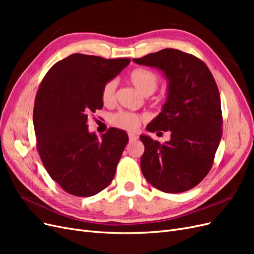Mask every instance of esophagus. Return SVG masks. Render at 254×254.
Wrapping results in <instances>:
<instances>
[{"label": "esophagus", "mask_w": 254, "mask_h": 254, "mask_svg": "<svg viewBox=\"0 0 254 254\" xmlns=\"http://www.w3.org/2000/svg\"><path fill=\"white\" fill-rule=\"evenodd\" d=\"M128 137H129V141H130V142H133V141H136L137 139H139V136H137V135L134 134V133H129V134H128Z\"/></svg>", "instance_id": "1"}]
</instances>
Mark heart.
<instances>
[{
  "label": "heart",
  "mask_w": 254,
  "mask_h": 254,
  "mask_svg": "<svg viewBox=\"0 0 254 254\" xmlns=\"http://www.w3.org/2000/svg\"><path fill=\"white\" fill-rule=\"evenodd\" d=\"M128 80L143 95L152 94L159 84L158 75L145 67H136L132 70L128 75ZM115 92H117V81L114 79L108 80L104 84L101 98L105 106H111L114 103ZM143 120V117L140 114L120 111L112 115L110 122L115 127L127 130V131H134L139 128Z\"/></svg>",
  "instance_id": "1"
}]
</instances>
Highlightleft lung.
Wrapping results in <instances>:
<instances>
[{
    "mask_svg": "<svg viewBox=\"0 0 254 254\" xmlns=\"http://www.w3.org/2000/svg\"><path fill=\"white\" fill-rule=\"evenodd\" d=\"M133 61L158 67L168 79L163 110L146 129L171 131V141L161 144L140 136L145 147L141 158L145 179L164 193L193 189L211 171L222 135L216 81L202 60L179 50L164 49Z\"/></svg>",
    "mask_w": 254,
    "mask_h": 254,
    "instance_id": "obj_1",
    "label": "left lung"
}]
</instances>
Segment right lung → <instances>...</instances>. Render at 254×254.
I'll use <instances>...</instances> for the list:
<instances>
[{"label": "right lung", "instance_id": "obj_1", "mask_svg": "<svg viewBox=\"0 0 254 254\" xmlns=\"http://www.w3.org/2000/svg\"><path fill=\"white\" fill-rule=\"evenodd\" d=\"M129 63L73 54L54 64L40 83L33 114L36 146L51 178L68 194L93 196L114 178L128 135L109 128L98 141L87 121L103 108L104 84Z\"/></svg>", "mask_w": 254, "mask_h": 254}]
</instances>
